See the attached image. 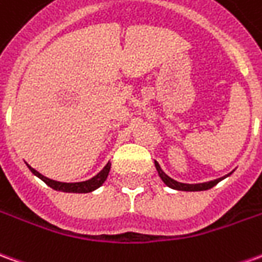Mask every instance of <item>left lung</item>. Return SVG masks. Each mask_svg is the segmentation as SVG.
<instances>
[{
    "label": "left lung",
    "mask_w": 262,
    "mask_h": 262,
    "mask_svg": "<svg viewBox=\"0 0 262 262\" xmlns=\"http://www.w3.org/2000/svg\"><path fill=\"white\" fill-rule=\"evenodd\" d=\"M155 167H156L157 170V174H159V177L162 179V182L167 186V187L173 188V190H182V191H203V190H208V188L214 187L217 183H220L221 180H224L226 177H228V176L231 174V173H228L227 176H223V177H220V179H215V180H210V182H206V183H194V184H188V183H180L177 182V180H174V179H171L170 176H167L164 171H163V169L160 167V164L155 160Z\"/></svg>",
    "instance_id": "left-lung-1"
}]
</instances>
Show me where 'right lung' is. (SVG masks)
I'll return each mask as SVG.
<instances>
[{"mask_svg":"<svg viewBox=\"0 0 262 262\" xmlns=\"http://www.w3.org/2000/svg\"><path fill=\"white\" fill-rule=\"evenodd\" d=\"M28 169L32 171V174H35L38 179H41L42 182L47 183L49 187L54 188L56 191H63V193H92L96 188H99L103 183L106 182L107 176H109V171H111V162L106 163V166L103 169L100 170L99 173L96 176H93L92 179L89 180H85V182H78V183H63V182H56V180H52V179H48L43 174H41L38 170H35L34 167H31L29 164Z\"/></svg>","mask_w":262,"mask_h":262,"instance_id":"right-lung-1","label":"right lung"}]
</instances>
